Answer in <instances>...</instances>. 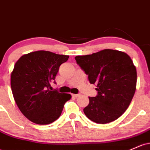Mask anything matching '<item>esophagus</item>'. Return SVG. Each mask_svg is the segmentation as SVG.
Masks as SVG:
<instances>
[{"label": "esophagus", "instance_id": "1", "mask_svg": "<svg viewBox=\"0 0 150 150\" xmlns=\"http://www.w3.org/2000/svg\"><path fill=\"white\" fill-rule=\"evenodd\" d=\"M72 96H73V97H75V98H77V97H78L79 96H80V94H72Z\"/></svg>", "mask_w": 150, "mask_h": 150}]
</instances>
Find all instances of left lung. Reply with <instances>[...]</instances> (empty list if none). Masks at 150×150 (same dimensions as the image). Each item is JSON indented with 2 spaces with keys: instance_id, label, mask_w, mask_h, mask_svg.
Segmentation results:
<instances>
[{
  "instance_id": "left-lung-1",
  "label": "left lung",
  "mask_w": 150,
  "mask_h": 150,
  "mask_svg": "<svg viewBox=\"0 0 150 150\" xmlns=\"http://www.w3.org/2000/svg\"><path fill=\"white\" fill-rule=\"evenodd\" d=\"M75 58L89 82L97 85V95L89 97L88 106L83 109L86 116L101 124L119 118L128 108L136 89L137 71L130 56L104 49Z\"/></svg>"
}]
</instances>
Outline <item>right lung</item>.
<instances>
[{
    "label": "right lung",
    "mask_w": 150,
    "mask_h": 150,
    "mask_svg": "<svg viewBox=\"0 0 150 150\" xmlns=\"http://www.w3.org/2000/svg\"><path fill=\"white\" fill-rule=\"evenodd\" d=\"M69 56L46 51L23 55L15 64L10 77L13 97L26 118L39 125L53 123L61 116L70 94L51 90L59 67Z\"/></svg>",
    "instance_id": "1"
}]
</instances>
